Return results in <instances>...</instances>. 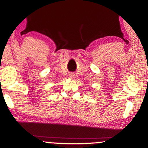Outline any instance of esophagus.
I'll return each mask as SVG.
<instances>
[{
    "label": "esophagus",
    "mask_w": 148,
    "mask_h": 148,
    "mask_svg": "<svg viewBox=\"0 0 148 148\" xmlns=\"http://www.w3.org/2000/svg\"><path fill=\"white\" fill-rule=\"evenodd\" d=\"M69 77H70L71 79H72V78L74 77V74H72V73H71V74H69Z\"/></svg>",
    "instance_id": "obj_1"
}]
</instances>
